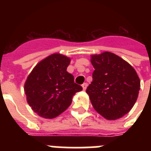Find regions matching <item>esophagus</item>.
I'll use <instances>...</instances> for the list:
<instances>
[{
	"mask_svg": "<svg viewBox=\"0 0 151 151\" xmlns=\"http://www.w3.org/2000/svg\"><path fill=\"white\" fill-rule=\"evenodd\" d=\"M87 86H88V84L87 83H84L82 85V88H83V90H85L87 88Z\"/></svg>",
	"mask_w": 151,
	"mask_h": 151,
	"instance_id": "34e87169",
	"label": "esophagus"
}]
</instances>
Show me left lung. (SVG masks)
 Listing matches in <instances>:
<instances>
[{
    "instance_id": "1",
    "label": "left lung",
    "mask_w": 151,
    "mask_h": 151,
    "mask_svg": "<svg viewBox=\"0 0 151 151\" xmlns=\"http://www.w3.org/2000/svg\"><path fill=\"white\" fill-rule=\"evenodd\" d=\"M91 63L95 70L86 92L93 107L107 120L123 117L133 107L140 89L135 69L109 52L92 55Z\"/></svg>"
}]
</instances>
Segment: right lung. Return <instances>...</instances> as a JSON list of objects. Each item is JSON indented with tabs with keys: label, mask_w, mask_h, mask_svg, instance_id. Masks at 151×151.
Segmentation results:
<instances>
[{
	"label": "right lung",
	"mask_w": 151,
	"mask_h": 151,
	"mask_svg": "<svg viewBox=\"0 0 151 151\" xmlns=\"http://www.w3.org/2000/svg\"><path fill=\"white\" fill-rule=\"evenodd\" d=\"M70 58L55 53L41 60L27 77L24 91L27 103L45 118H54L65 111L82 87L66 71Z\"/></svg>",
	"instance_id": "1"
}]
</instances>
